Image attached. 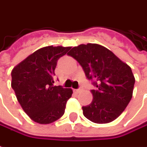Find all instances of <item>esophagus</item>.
I'll use <instances>...</instances> for the list:
<instances>
[{
	"label": "esophagus",
	"mask_w": 147,
	"mask_h": 147,
	"mask_svg": "<svg viewBox=\"0 0 147 147\" xmlns=\"http://www.w3.org/2000/svg\"><path fill=\"white\" fill-rule=\"evenodd\" d=\"M74 91H75L76 93H79V92H80L81 91V89H75Z\"/></svg>",
	"instance_id": "1"
}]
</instances>
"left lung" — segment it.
<instances>
[{"mask_svg": "<svg viewBox=\"0 0 147 147\" xmlns=\"http://www.w3.org/2000/svg\"><path fill=\"white\" fill-rule=\"evenodd\" d=\"M67 55L76 59L87 78L97 88L91 91L92 102L82 107L84 116L99 124L116 119L132 98L135 79L131 67L97 44L74 47Z\"/></svg>", "mask_w": 147, "mask_h": 147, "instance_id": "8db88e82", "label": "left lung"}]
</instances>
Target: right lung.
Here are the masks:
<instances>
[{"mask_svg":"<svg viewBox=\"0 0 147 147\" xmlns=\"http://www.w3.org/2000/svg\"><path fill=\"white\" fill-rule=\"evenodd\" d=\"M71 47L48 46L33 52L12 71L11 86L24 112L40 124H49L63 116L71 88L55 86L58 59Z\"/></svg>","mask_w":147,"mask_h":147,"instance_id":"right-lung-1","label":"right lung"}]
</instances>
